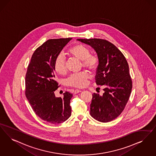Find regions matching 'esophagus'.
Here are the masks:
<instances>
[{"label": "esophagus", "instance_id": "1", "mask_svg": "<svg viewBox=\"0 0 156 156\" xmlns=\"http://www.w3.org/2000/svg\"><path fill=\"white\" fill-rule=\"evenodd\" d=\"M82 92V90H79V89H76L75 90V91H74V94H78V93H80Z\"/></svg>", "mask_w": 156, "mask_h": 156}]
</instances>
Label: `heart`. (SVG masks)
I'll list each match as a JSON object with an SVG mask.
<instances>
[{"instance_id": "heart-1", "label": "heart", "mask_w": 156, "mask_h": 156, "mask_svg": "<svg viewBox=\"0 0 156 156\" xmlns=\"http://www.w3.org/2000/svg\"><path fill=\"white\" fill-rule=\"evenodd\" d=\"M67 55L81 61V64L85 69L94 73L98 67L99 58L98 56L90 55V50L87 46L78 44L70 48L67 50ZM54 69L58 74L63 75L66 73V60L63 56L58 55L54 62ZM90 75L87 72H81L69 76L67 80L69 86L75 87H84L87 85Z\"/></svg>"}]
</instances>
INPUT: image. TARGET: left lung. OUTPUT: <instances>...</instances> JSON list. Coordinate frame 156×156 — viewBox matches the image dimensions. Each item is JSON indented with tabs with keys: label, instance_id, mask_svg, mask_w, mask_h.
Returning a JSON list of instances; mask_svg holds the SVG:
<instances>
[{
	"label": "left lung",
	"instance_id": "8db88e82",
	"mask_svg": "<svg viewBox=\"0 0 156 156\" xmlns=\"http://www.w3.org/2000/svg\"><path fill=\"white\" fill-rule=\"evenodd\" d=\"M76 40L90 46L96 52L99 66L96 83L105 87L103 95L92 94L90 114L100 122H110L124 110L131 94L132 83L128 62L121 51L106 40L96 38Z\"/></svg>",
	"mask_w": 156,
	"mask_h": 156
}]
</instances>
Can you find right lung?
<instances>
[{"label":"right lung","mask_w":156,"mask_h":156,"mask_svg":"<svg viewBox=\"0 0 156 156\" xmlns=\"http://www.w3.org/2000/svg\"><path fill=\"white\" fill-rule=\"evenodd\" d=\"M72 38L49 39L37 48L32 56L25 76V96L37 116L48 122L58 124L71 114L69 105L73 94H63L57 98L54 62L64 47Z\"/></svg>","instance_id":"add662e5"}]
</instances>
